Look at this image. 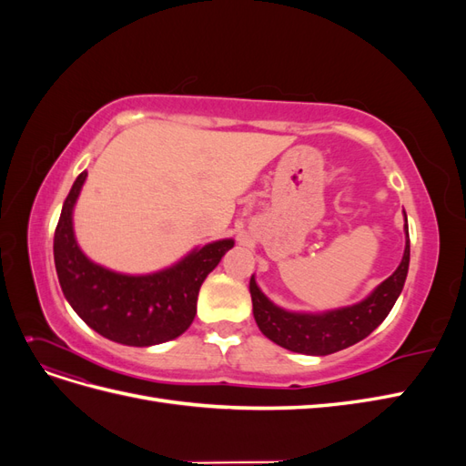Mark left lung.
<instances>
[{"mask_svg": "<svg viewBox=\"0 0 466 466\" xmlns=\"http://www.w3.org/2000/svg\"><path fill=\"white\" fill-rule=\"evenodd\" d=\"M410 264V237L404 214V255L394 270L361 301L354 305L329 309V311H289L268 299L258 288L255 274L250 276L252 315L260 332L289 351L307 356H329L363 340L387 319L404 288Z\"/></svg>", "mask_w": 466, "mask_h": 466, "instance_id": "left-lung-1", "label": "left lung"}]
</instances>
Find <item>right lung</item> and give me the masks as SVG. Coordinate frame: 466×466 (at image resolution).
<instances>
[{"label":"right lung","mask_w":466,"mask_h":466,"mask_svg":"<svg viewBox=\"0 0 466 466\" xmlns=\"http://www.w3.org/2000/svg\"><path fill=\"white\" fill-rule=\"evenodd\" d=\"M86 180L87 171L76 178L54 233V264L67 303L112 342L147 348L173 340L192 324L204 279L235 241L219 238L196 247L157 272L110 270L93 262L76 238L74 209Z\"/></svg>","instance_id":"right-lung-1"}]
</instances>
